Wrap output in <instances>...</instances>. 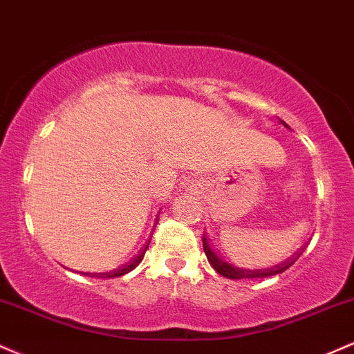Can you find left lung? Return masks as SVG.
<instances>
[{
	"label": "left lung",
	"instance_id": "1",
	"mask_svg": "<svg viewBox=\"0 0 354 354\" xmlns=\"http://www.w3.org/2000/svg\"><path fill=\"white\" fill-rule=\"evenodd\" d=\"M280 122L283 124L285 127H288L281 119H280ZM203 252H205L207 260L210 261L212 267L217 270L220 275L225 277V278H230V280H242V278H265V277L278 275V273H283L286 268L292 267V265L295 263V260H297V259H293V257H292V259L283 261V263L275 265V267L265 268V270H243V268H239V267H235V265L228 263V261L223 259V257L220 255V253L215 250L214 247H212L210 240L207 239L205 234H203ZM298 257H300V255H298Z\"/></svg>",
	"mask_w": 354,
	"mask_h": 354
}]
</instances>
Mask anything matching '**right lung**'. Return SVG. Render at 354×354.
<instances>
[{"instance_id":"right-lung-1","label":"right lung","mask_w":354,"mask_h":354,"mask_svg":"<svg viewBox=\"0 0 354 354\" xmlns=\"http://www.w3.org/2000/svg\"><path fill=\"white\" fill-rule=\"evenodd\" d=\"M149 243H151V240H149V242L144 245L142 250H140L139 253H137V255H136L134 259H132L131 261H129V263L122 265V267L118 268V270H114V272H107V273H93V277H97V278H115V277H122V275H126V273L132 272V270H134V268L137 267V265H139L140 261H142L144 255H145V252H147V248H149Z\"/></svg>"}]
</instances>
